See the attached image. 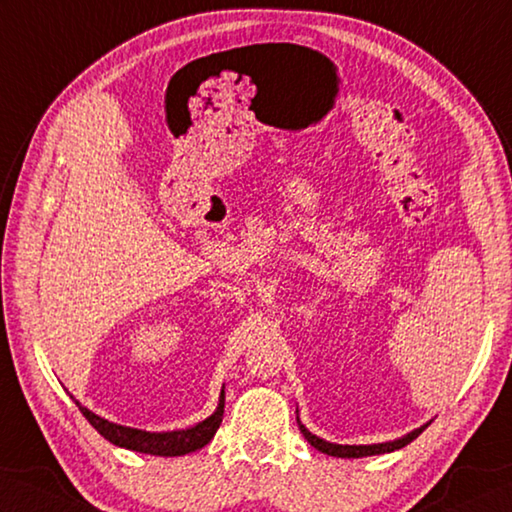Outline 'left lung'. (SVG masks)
I'll list each match as a JSON object with an SVG mask.
<instances>
[{
	"label": "left lung",
	"mask_w": 512,
	"mask_h": 512,
	"mask_svg": "<svg viewBox=\"0 0 512 512\" xmlns=\"http://www.w3.org/2000/svg\"><path fill=\"white\" fill-rule=\"evenodd\" d=\"M297 424H299V430H302V435L308 439L310 446H315L317 450H322V453H326V455H330V457H348V459H350V457H370V455L393 453V450L404 448L406 444L413 442V439H417L419 435L424 433V428H426V426H422V428L413 430V433H410V435H406V437H402V439H395V442H386V444H373V446H342V444L324 442V439H319V437H315L313 433H308V428H306L302 422H299V419H297Z\"/></svg>",
	"instance_id": "1"
}]
</instances>
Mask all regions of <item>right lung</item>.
<instances>
[{"instance_id": "add662e5", "label": "right lung", "mask_w": 512, "mask_h": 512, "mask_svg": "<svg viewBox=\"0 0 512 512\" xmlns=\"http://www.w3.org/2000/svg\"><path fill=\"white\" fill-rule=\"evenodd\" d=\"M75 404L79 406V410H82V415L88 419L90 426H93L99 435L106 437L110 444L122 446L128 450H137V453L162 455V457H179V455H186V453H193V450L204 448L210 439L215 437L224 415V393H222L219 408L208 419H204L202 424L186 430H173V433H146V430L106 422V419L90 413V410L84 408L79 402Z\"/></svg>"}]
</instances>
